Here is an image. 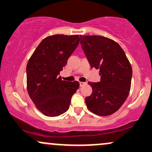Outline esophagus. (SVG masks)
<instances>
[{"label": "esophagus", "mask_w": 152, "mask_h": 152, "mask_svg": "<svg viewBox=\"0 0 152 152\" xmlns=\"http://www.w3.org/2000/svg\"><path fill=\"white\" fill-rule=\"evenodd\" d=\"M79 84H80V86H84V85H86V82L81 81V82H79Z\"/></svg>", "instance_id": "obj_1"}]
</instances>
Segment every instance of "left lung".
<instances>
[{
    "instance_id": "obj_1",
    "label": "left lung",
    "mask_w": 152,
    "mask_h": 152,
    "mask_svg": "<svg viewBox=\"0 0 152 152\" xmlns=\"http://www.w3.org/2000/svg\"><path fill=\"white\" fill-rule=\"evenodd\" d=\"M81 47L91 68L99 69L101 81L88 82L92 94L85 99L88 109L99 116L116 112L128 97L132 68L116 41L102 36H80Z\"/></svg>"
}]
</instances>
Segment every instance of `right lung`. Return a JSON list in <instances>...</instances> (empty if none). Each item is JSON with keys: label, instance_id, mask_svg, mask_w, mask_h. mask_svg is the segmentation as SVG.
I'll return each mask as SVG.
<instances>
[{"label": "right lung", "instance_id": "right-lung-1", "mask_svg": "<svg viewBox=\"0 0 152 152\" xmlns=\"http://www.w3.org/2000/svg\"><path fill=\"white\" fill-rule=\"evenodd\" d=\"M79 41L78 35L48 36L29 58L26 66L28 93L36 107L47 116L65 113L79 87L78 81H64L58 76Z\"/></svg>", "mask_w": 152, "mask_h": 152}]
</instances>
